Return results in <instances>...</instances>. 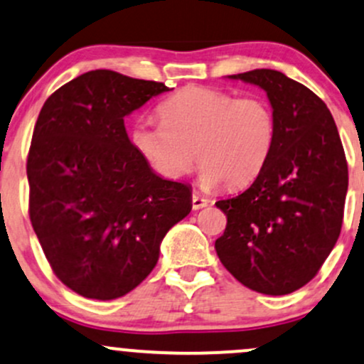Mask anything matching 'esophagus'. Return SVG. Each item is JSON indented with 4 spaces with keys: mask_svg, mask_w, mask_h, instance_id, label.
I'll use <instances>...</instances> for the list:
<instances>
[{
    "mask_svg": "<svg viewBox=\"0 0 364 364\" xmlns=\"http://www.w3.org/2000/svg\"><path fill=\"white\" fill-rule=\"evenodd\" d=\"M208 199L206 198H201V196L199 194H193V208L194 210H201V208H204V206H208Z\"/></svg>",
    "mask_w": 364,
    "mask_h": 364,
    "instance_id": "esophagus-1",
    "label": "esophagus"
}]
</instances>
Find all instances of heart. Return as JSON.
Instances as JSON below:
<instances>
[{"label":"heart","instance_id":"b5f03b06","mask_svg":"<svg viewBox=\"0 0 364 364\" xmlns=\"http://www.w3.org/2000/svg\"><path fill=\"white\" fill-rule=\"evenodd\" d=\"M161 122L141 120L132 129L134 148L163 178H181L201 163L206 189H237L264 168L275 144L272 106L259 96L235 97L213 87H186L158 106Z\"/></svg>","mask_w":364,"mask_h":364}]
</instances>
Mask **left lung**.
I'll use <instances>...</instances> for the list:
<instances>
[{
    "mask_svg": "<svg viewBox=\"0 0 364 364\" xmlns=\"http://www.w3.org/2000/svg\"><path fill=\"white\" fill-rule=\"evenodd\" d=\"M267 92L277 136L249 189L215 203L227 227L223 267L251 291L284 296L316 275L341 234L347 161L332 113L313 91L270 68L228 75Z\"/></svg>",
    "mask_w": 364,
    "mask_h": 364,
    "instance_id": "1",
    "label": "left lung"
}]
</instances>
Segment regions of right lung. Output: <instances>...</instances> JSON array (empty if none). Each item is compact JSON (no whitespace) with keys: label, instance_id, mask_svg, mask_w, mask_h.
Listing matches in <instances>:
<instances>
[{"label":"right lung","instance_id":"add662e5","mask_svg":"<svg viewBox=\"0 0 364 364\" xmlns=\"http://www.w3.org/2000/svg\"><path fill=\"white\" fill-rule=\"evenodd\" d=\"M168 87L113 70L61 85L36 122L28 215L53 272L73 292L109 301L156 267L166 232L193 210V189L156 175L124 118Z\"/></svg>","mask_w":364,"mask_h":364}]
</instances>
